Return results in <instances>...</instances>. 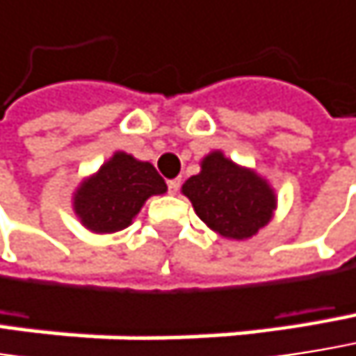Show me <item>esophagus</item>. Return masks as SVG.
Returning <instances> with one entry per match:
<instances>
[{"instance_id": "34e87169", "label": "esophagus", "mask_w": 356, "mask_h": 356, "mask_svg": "<svg viewBox=\"0 0 356 356\" xmlns=\"http://www.w3.org/2000/svg\"><path fill=\"white\" fill-rule=\"evenodd\" d=\"M179 187H181V179H171V181H169V193H173V195H175V193H179Z\"/></svg>"}]
</instances>
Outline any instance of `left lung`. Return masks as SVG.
Instances as JSON below:
<instances>
[{"label": "left lung", "instance_id": "1", "mask_svg": "<svg viewBox=\"0 0 356 356\" xmlns=\"http://www.w3.org/2000/svg\"><path fill=\"white\" fill-rule=\"evenodd\" d=\"M200 220L216 234L230 241L252 238L277 210V195L257 171L230 161L222 150L202 159V171L183 187Z\"/></svg>", "mask_w": 356, "mask_h": 356}]
</instances>
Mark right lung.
Wrapping results in <instances>:
<instances>
[{
	"label": "right lung",
	"instance_id": "obj_1",
	"mask_svg": "<svg viewBox=\"0 0 356 356\" xmlns=\"http://www.w3.org/2000/svg\"><path fill=\"white\" fill-rule=\"evenodd\" d=\"M165 191V179L150 163L118 150L79 183L73 193V210L87 230L113 234L132 224L148 197Z\"/></svg>",
	"mask_w": 356,
	"mask_h": 356
}]
</instances>
